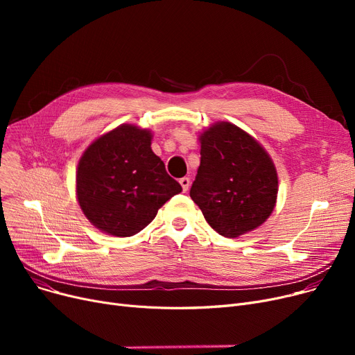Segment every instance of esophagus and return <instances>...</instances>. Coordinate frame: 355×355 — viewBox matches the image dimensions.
<instances>
[{
	"mask_svg": "<svg viewBox=\"0 0 355 355\" xmlns=\"http://www.w3.org/2000/svg\"><path fill=\"white\" fill-rule=\"evenodd\" d=\"M180 184H181V187H182V191L187 193V190H189V187H190V178H187V177L181 178V180H180Z\"/></svg>",
	"mask_w": 355,
	"mask_h": 355,
	"instance_id": "esophagus-1",
	"label": "esophagus"
}]
</instances>
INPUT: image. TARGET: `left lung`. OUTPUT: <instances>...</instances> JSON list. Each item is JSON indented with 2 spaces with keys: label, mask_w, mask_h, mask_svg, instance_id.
Instances as JSON below:
<instances>
[{
  "label": "left lung",
  "mask_w": 355,
  "mask_h": 355,
  "mask_svg": "<svg viewBox=\"0 0 355 355\" xmlns=\"http://www.w3.org/2000/svg\"><path fill=\"white\" fill-rule=\"evenodd\" d=\"M200 144L190 197L211 229L233 239L263 225L277 197V173L263 146L230 122L204 130Z\"/></svg>",
  "instance_id": "left-lung-1"
}]
</instances>
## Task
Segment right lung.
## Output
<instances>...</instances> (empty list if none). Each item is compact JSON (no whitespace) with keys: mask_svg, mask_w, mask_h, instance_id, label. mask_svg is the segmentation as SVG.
<instances>
[{"mask_svg":"<svg viewBox=\"0 0 355 355\" xmlns=\"http://www.w3.org/2000/svg\"><path fill=\"white\" fill-rule=\"evenodd\" d=\"M148 129L123 123L93 141L76 173L83 214L103 233L129 237L151 223L164 204L181 193L151 149Z\"/></svg>","mask_w":355,"mask_h":355,"instance_id":"right-lung-1","label":"right lung"}]
</instances>
